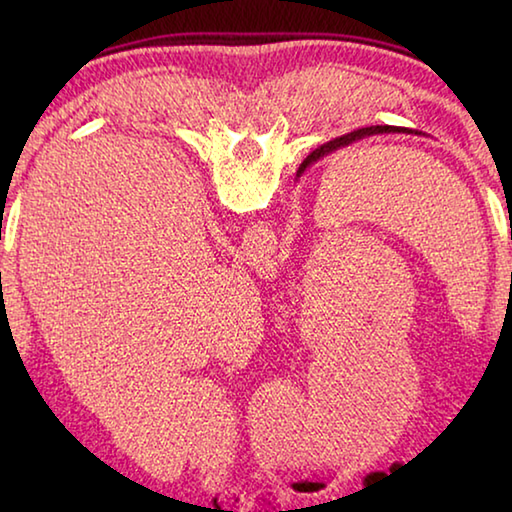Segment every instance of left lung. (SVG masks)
<instances>
[{
  "mask_svg": "<svg viewBox=\"0 0 512 512\" xmlns=\"http://www.w3.org/2000/svg\"><path fill=\"white\" fill-rule=\"evenodd\" d=\"M377 133H418V131H411V128H397V126H368V128H359V131H352V133H348V135L336 137V140H329L327 144L318 146V149H316L314 153H309L307 160L300 164V171L305 169L309 162L320 160V158H323V155H327V153L339 151V149H343V146H348V144L357 142V140H363V137H368V135H377Z\"/></svg>",
  "mask_w": 512,
  "mask_h": 512,
  "instance_id": "left-lung-1",
  "label": "left lung"
}]
</instances>
